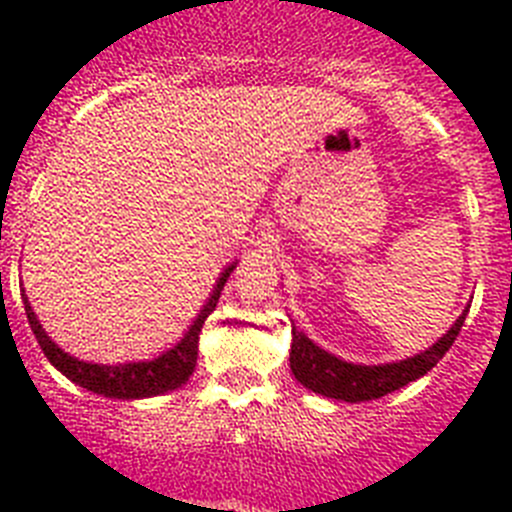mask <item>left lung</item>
I'll list each match as a JSON object with an SVG mask.
<instances>
[{"mask_svg":"<svg viewBox=\"0 0 512 512\" xmlns=\"http://www.w3.org/2000/svg\"><path fill=\"white\" fill-rule=\"evenodd\" d=\"M464 310L459 315L451 330L438 343H433L428 351L413 356V359L397 361V364H384V366H361V364H348L341 361L338 356L328 354L320 346L310 341L305 333L292 325V354H289V366L295 374L297 382L307 390L318 392L323 397H336V400L346 402H366L377 400V397L390 395V392L400 390L405 384L415 382L418 377L428 374L438 361L446 356L451 343L459 336L461 325L467 320Z\"/></svg>","mask_w":512,"mask_h":512,"instance_id":"obj_1","label":"left lung"}]
</instances>
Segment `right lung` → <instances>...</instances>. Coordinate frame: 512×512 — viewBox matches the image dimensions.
<instances>
[{
	"label": "right lung",
	"mask_w": 512,
	"mask_h": 512,
	"mask_svg": "<svg viewBox=\"0 0 512 512\" xmlns=\"http://www.w3.org/2000/svg\"><path fill=\"white\" fill-rule=\"evenodd\" d=\"M230 271L233 266L223 271V277L217 282L215 292L207 300V305L202 307V312L197 315L192 328L187 330V336L176 343L171 351L161 354L153 361H138V364H87V361H79L74 356L63 354L61 348L45 336V330L40 328L35 312L30 310L25 300V315L27 323L33 328L35 338H38L43 354L48 356L58 372L66 374L71 382H76L79 387L89 392H97V395L104 397H117V400H138V397H153V395H164V392L176 390L187 384V379L192 377L194 364H197V341H200L202 325H205L207 315L215 310L217 300H220V292H223L225 282H228Z\"/></svg>",
	"instance_id": "add662e5"
}]
</instances>
